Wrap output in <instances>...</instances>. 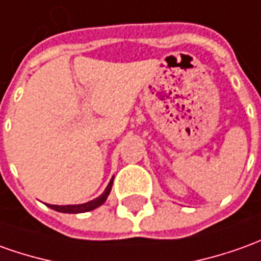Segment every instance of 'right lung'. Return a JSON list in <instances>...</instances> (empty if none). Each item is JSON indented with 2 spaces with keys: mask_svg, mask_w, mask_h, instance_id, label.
<instances>
[{
  "mask_svg": "<svg viewBox=\"0 0 261 261\" xmlns=\"http://www.w3.org/2000/svg\"><path fill=\"white\" fill-rule=\"evenodd\" d=\"M112 183L113 179L109 182V185L105 189V192L99 196V197H96V199H93L91 202L84 203V204H68V206H55V204H48L51 209L57 210V212H62V213H84V212H89V210L96 209L98 206L100 204H103L105 200L108 199V195H109V192H111V189H112Z\"/></svg>",
  "mask_w": 261,
  "mask_h": 261,
  "instance_id": "right-lung-1",
  "label": "right lung"
}]
</instances>
